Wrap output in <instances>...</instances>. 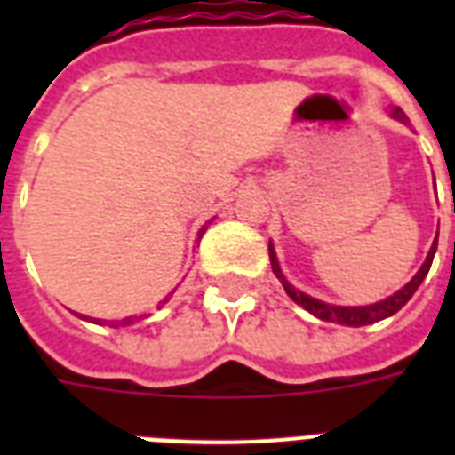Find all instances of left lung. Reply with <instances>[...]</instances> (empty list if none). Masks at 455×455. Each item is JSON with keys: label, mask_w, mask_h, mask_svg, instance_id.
Wrapping results in <instances>:
<instances>
[{"label": "left lung", "mask_w": 455, "mask_h": 455, "mask_svg": "<svg viewBox=\"0 0 455 455\" xmlns=\"http://www.w3.org/2000/svg\"><path fill=\"white\" fill-rule=\"evenodd\" d=\"M392 117L406 123V116H403L402 108L392 110ZM435 252H437V238H435V243H432L430 252H427V259H425L423 267L418 269L416 276L411 278L402 291H396L395 295H389L387 299H380V302H375V304H366V307H335V304H325L321 302V299L309 298V295H304L302 291H298L295 285L288 283V278L283 276V271H281V267H278L276 250H274V245L269 243L271 269H274L276 278L281 281L285 292H288V298H291L292 302H298L299 307H304V309L309 311V314H314L316 318H321V321H331V323H339V325H354V328L375 323V321H382V318L392 316V314H396V311L402 309L403 304L413 298V292L418 291V285L423 283V278L427 276V271H430L432 267V259H435Z\"/></svg>", "instance_id": "obj_1"}]
</instances>
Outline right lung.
Here are the masks:
<instances>
[{
  "label": "right lung",
  "mask_w": 455,
  "mask_h": 455,
  "mask_svg": "<svg viewBox=\"0 0 455 455\" xmlns=\"http://www.w3.org/2000/svg\"><path fill=\"white\" fill-rule=\"evenodd\" d=\"M207 224H210V221H207ZM207 227H203V231H205ZM203 231H200V234H203ZM84 318V316H82ZM96 323H99V318H96ZM127 323H132V316L130 318H123V321H116V325H127Z\"/></svg>",
  "instance_id": "obj_1"
}]
</instances>
